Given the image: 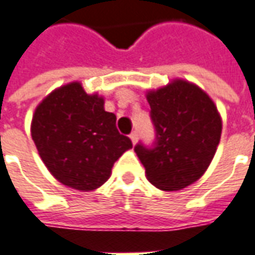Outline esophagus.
Segmentation results:
<instances>
[{
	"mask_svg": "<svg viewBox=\"0 0 255 255\" xmlns=\"http://www.w3.org/2000/svg\"><path fill=\"white\" fill-rule=\"evenodd\" d=\"M129 138H131V140H132V143L135 144L136 142H138V132H136V131H132V132L129 133Z\"/></svg>",
	"mask_w": 255,
	"mask_h": 255,
	"instance_id": "esophagus-1",
	"label": "esophagus"
}]
</instances>
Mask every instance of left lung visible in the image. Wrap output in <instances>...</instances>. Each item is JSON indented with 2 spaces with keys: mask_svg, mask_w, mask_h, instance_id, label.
Masks as SVG:
<instances>
[{
  "mask_svg": "<svg viewBox=\"0 0 255 255\" xmlns=\"http://www.w3.org/2000/svg\"><path fill=\"white\" fill-rule=\"evenodd\" d=\"M155 138L139 142L135 151L151 184L176 191L197 182L219 146L221 119L206 93L195 84L175 80L147 94Z\"/></svg>",
  "mask_w": 255,
  "mask_h": 255,
  "instance_id": "8db88e82",
  "label": "left lung"
}]
</instances>
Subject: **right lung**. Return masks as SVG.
<instances>
[{
	"instance_id": "right-lung-1",
	"label": "right lung",
	"mask_w": 255,
	"mask_h": 255,
	"mask_svg": "<svg viewBox=\"0 0 255 255\" xmlns=\"http://www.w3.org/2000/svg\"><path fill=\"white\" fill-rule=\"evenodd\" d=\"M31 135L53 176L80 191L102 186L113 164L132 147L131 139L117 131L116 116L104 109L102 97L86 94L76 82L42 101Z\"/></svg>"
}]
</instances>
